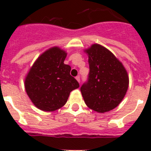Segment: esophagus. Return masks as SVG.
Returning a JSON list of instances; mask_svg holds the SVG:
<instances>
[{
    "label": "esophagus",
    "mask_w": 151,
    "mask_h": 151,
    "mask_svg": "<svg viewBox=\"0 0 151 151\" xmlns=\"http://www.w3.org/2000/svg\"><path fill=\"white\" fill-rule=\"evenodd\" d=\"M76 80L78 81V82H80V77L79 76H76Z\"/></svg>",
    "instance_id": "esophagus-1"
}]
</instances>
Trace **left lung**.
I'll return each mask as SVG.
<instances>
[{
	"label": "left lung",
	"mask_w": 151,
	"mask_h": 151,
	"mask_svg": "<svg viewBox=\"0 0 151 151\" xmlns=\"http://www.w3.org/2000/svg\"><path fill=\"white\" fill-rule=\"evenodd\" d=\"M89 73L87 82L80 88L85 103L90 109L105 113L116 107L129 87V76L122 63L100 45L86 50Z\"/></svg>",
	"instance_id": "obj_1"
}]
</instances>
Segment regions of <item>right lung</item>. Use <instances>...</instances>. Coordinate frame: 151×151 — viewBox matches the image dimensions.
Wrapping results in <instances>:
<instances>
[{
	"label": "right lung",
	"instance_id": "obj_1",
	"mask_svg": "<svg viewBox=\"0 0 151 151\" xmlns=\"http://www.w3.org/2000/svg\"><path fill=\"white\" fill-rule=\"evenodd\" d=\"M66 52L52 47L41 54L26 76L28 96L38 109L54 111L65 105L70 92L79 87L70 75L71 67L64 64Z\"/></svg>",
	"mask_w": 151,
	"mask_h": 151
}]
</instances>
